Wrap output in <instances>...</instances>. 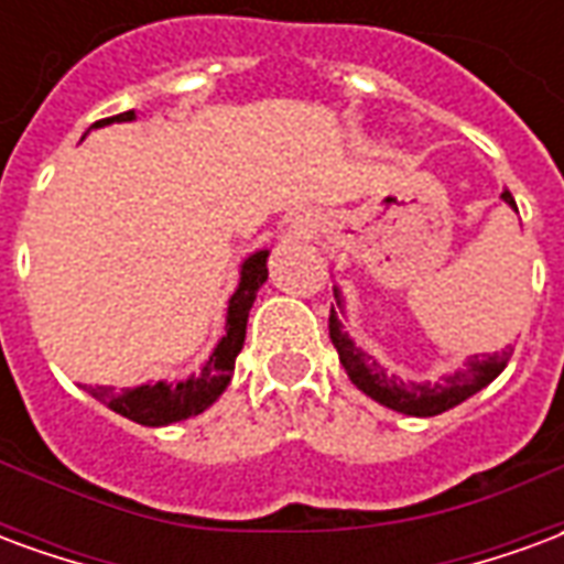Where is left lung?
I'll list each match as a JSON object with an SVG mask.
<instances>
[{
    "instance_id": "8db88e82",
    "label": "left lung",
    "mask_w": 564,
    "mask_h": 564,
    "mask_svg": "<svg viewBox=\"0 0 564 564\" xmlns=\"http://www.w3.org/2000/svg\"><path fill=\"white\" fill-rule=\"evenodd\" d=\"M501 198L508 202L510 208H517V202H513L508 189L501 193ZM329 338L338 356H341L344 371L350 375V380L359 390L371 395L375 402L411 416H437L462 404L465 399H471L474 392L484 390L486 383H492L505 371L510 354H513V350H501V354L471 356L468 366L444 378V383H404L399 378H390L371 356L354 347L347 332L341 329V319L335 314V307L329 311Z\"/></svg>"
}]
</instances>
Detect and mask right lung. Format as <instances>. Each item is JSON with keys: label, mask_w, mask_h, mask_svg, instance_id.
I'll use <instances>...</instances> for the list:
<instances>
[{"label": "right lung", "mask_w": 564, "mask_h": 564, "mask_svg": "<svg viewBox=\"0 0 564 564\" xmlns=\"http://www.w3.org/2000/svg\"><path fill=\"white\" fill-rule=\"evenodd\" d=\"M132 117H135L132 111H123L117 117H105L96 127L115 123V120H132ZM265 259H269V250H259L241 265V283L229 299L226 335L217 344V350L210 354L198 378H189L184 383H144V387H135V390H115V387H84V390L90 392L96 402L108 404L111 411L141 425H169L177 423V420H186V416L202 414L208 404L217 402V395L232 380L235 359L245 347L247 314L253 307L257 290L269 278Z\"/></svg>", "instance_id": "right-lung-1"}]
</instances>
